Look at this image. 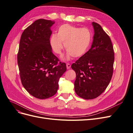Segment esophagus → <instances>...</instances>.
Masks as SVG:
<instances>
[{"mask_svg": "<svg viewBox=\"0 0 133 133\" xmlns=\"http://www.w3.org/2000/svg\"><path fill=\"white\" fill-rule=\"evenodd\" d=\"M71 64L70 63H67V64H66V67H67V69H70V68H71Z\"/></svg>", "mask_w": 133, "mask_h": 133, "instance_id": "34e87169", "label": "esophagus"}]
</instances>
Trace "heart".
I'll list each match as a JSON object with an SVG mask.
<instances>
[{
	"instance_id": "heart-1",
	"label": "heart",
	"mask_w": 133,
	"mask_h": 133,
	"mask_svg": "<svg viewBox=\"0 0 133 133\" xmlns=\"http://www.w3.org/2000/svg\"><path fill=\"white\" fill-rule=\"evenodd\" d=\"M92 41V33L88 28H82L65 24L61 25L57 33L51 36L50 43L53 51L60 54L63 49L62 43L67 51L65 59L70 56L74 58L83 56L89 48Z\"/></svg>"
}]
</instances>
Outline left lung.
Listing matches in <instances>:
<instances>
[{"label":"left lung","mask_w":133,"mask_h":133,"mask_svg":"<svg viewBox=\"0 0 133 133\" xmlns=\"http://www.w3.org/2000/svg\"><path fill=\"white\" fill-rule=\"evenodd\" d=\"M95 34L91 48L71 66L76 73L74 90L85 99L100 96L111 79L114 62L113 45L102 26L92 22Z\"/></svg>","instance_id":"obj_1"}]
</instances>
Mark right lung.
I'll return each instance as SVG.
<instances>
[{"mask_svg":"<svg viewBox=\"0 0 133 133\" xmlns=\"http://www.w3.org/2000/svg\"><path fill=\"white\" fill-rule=\"evenodd\" d=\"M54 22L39 19L23 32L17 62L22 84L31 95L38 99L53 96L60 78L66 70L53 53L50 43V27Z\"/></svg>","mask_w":133,"mask_h":133,"instance_id":"obj_1","label":"right lung"}]
</instances>
